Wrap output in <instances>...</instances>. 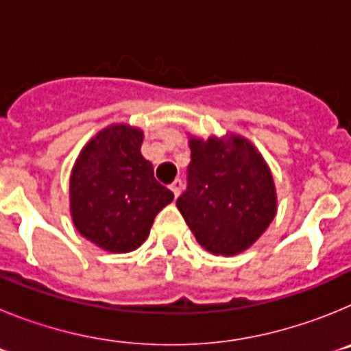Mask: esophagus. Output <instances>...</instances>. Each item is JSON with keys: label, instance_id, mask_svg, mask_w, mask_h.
Masks as SVG:
<instances>
[{"label": "esophagus", "instance_id": "obj_1", "mask_svg": "<svg viewBox=\"0 0 351 351\" xmlns=\"http://www.w3.org/2000/svg\"><path fill=\"white\" fill-rule=\"evenodd\" d=\"M170 190H172V193L176 195V197H179V193H181V190H182V181H181V179H176V181H173L172 184H170Z\"/></svg>", "mask_w": 351, "mask_h": 351}]
</instances>
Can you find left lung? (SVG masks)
Returning a JSON list of instances; mask_svg holds the SVG:
<instances>
[{
	"mask_svg": "<svg viewBox=\"0 0 351 351\" xmlns=\"http://www.w3.org/2000/svg\"><path fill=\"white\" fill-rule=\"evenodd\" d=\"M188 184L178 209L213 255L232 256L247 250L276 216L271 170L246 138H191Z\"/></svg>",
	"mask_w": 351,
	"mask_h": 351,
	"instance_id": "obj_1",
	"label": "left lung"
}]
</instances>
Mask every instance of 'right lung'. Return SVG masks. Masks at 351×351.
Instances as JSON below:
<instances>
[{
    "label": "right lung",
    "instance_id": "add662e5",
    "mask_svg": "<svg viewBox=\"0 0 351 351\" xmlns=\"http://www.w3.org/2000/svg\"><path fill=\"white\" fill-rule=\"evenodd\" d=\"M141 130L105 128L82 149L70 178V207L82 237L112 253L137 250L173 193L141 153Z\"/></svg>",
    "mask_w": 351,
    "mask_h": 351
}]
</instances>
